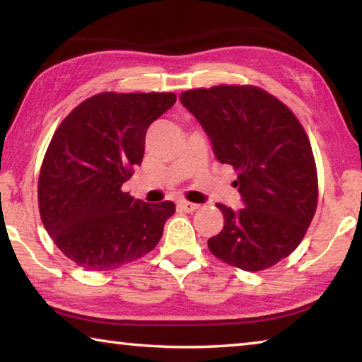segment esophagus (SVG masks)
<instances>
[{
  "label": "esophagus",
  "mask_w": 362,
  "mask_h": 362,
  "mask_svg": "<svg viewBox=\"0 0 362 362\" xmlns=\"http://www.w3.org/2000/svg\"><path fill=\"white\" fill-rule=\"evenodd\" d=\"M179 207L183 210V212L192 214V212H196V210L201 207V204H194V202H189V201H180Z\"/></svg>",
  "instance_id": "34e87169"
}]
</instances>
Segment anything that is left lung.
I'll list each match as a JSON object with an SVG mask.
<instances>
[{
  "mask_svg": "<svg viewBox=\"0 0 362 362\" xmlns=\"http://www.w3.org/2000/svg\"><path fill=\"white\" fill-rule=\"evenodd\" d=\"M180 101L212 142L216 160L233 166L244 207L216 204L221 231L207 240L226 264L258 272L291 255L318 202L310 141L291 109L253 85L183 91Z\"/></svg>",
  "mask_w": 362,
  "mask_h": 362,
  "instance_id": "left-lung-1",
  "label": "left lung"
}]
</instances>
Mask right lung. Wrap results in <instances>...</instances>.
<instances>
[{"instance_id": "right-lung-1", "label": "right lung", "mask_w": 362, "mask_h": 362, "mask_svg": "<svg viewBox=\"0 0 362 362\" xmlns=\"http://www.w3.org/2000/svg\"><path fill=\"white\" fill-rule=\"evenodd\" d=\"M174 93L104 91L71 110L45 152L37 204L45 231L85 271H112L158 244L175 204L122 192L144 156L147 128Z\"/></svg>"}]
</instances>
